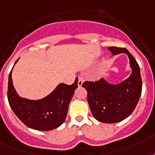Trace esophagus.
<instances>
[{
    "instance_id": "obj_1",
    "label": "esophagus",
    "mask_w": 155,
    "mask_h": 155,
    "mask_svg": "<svg viewBox=\"0 0 155 155\" xmlns=\"http://www.w3.org/2000/svg\"><path fill=\"white\" fill-rule=\"evenodd\" d=\"M83 83H84V78L82 76H79L78 77V86L81 87L83 85Z\"/></svg>"
}]
</instances>
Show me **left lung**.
<instances>
[{
	"instance_id": "8db88e82",
	"label": "left lung",
	"mask_w": 155,
	"mask_h": 155,
	"mask_svg": "<svg viewBox=\"0 0 155 155\" xmlns=\"http://www.w3.org/2000/svg\"><path fill=\"white\" fill-rule=\"evenodd\" d=\"M112 55L127 54L131 74L119 84H110L102 78L96 82H84L87 91V102L93 116L99 122L114 123L127 119L134 110L142 93V80L138 63L123 48L110 47Z\"/></svg>"
}]
</instances>
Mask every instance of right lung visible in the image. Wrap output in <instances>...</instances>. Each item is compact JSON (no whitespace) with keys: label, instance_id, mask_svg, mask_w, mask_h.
<instances>
[{"label":"right lung","instance_id":"add662e5","mask_svg":"<svg viewBox=\"0 0 155 155\" xmlns=\"http://www.w3.org/2000/svg\"><path fill=\"white\" fill-rule=\"evenodd\" d=\"M13 67L8 75V100L12 111L25 125L34 130L44 131L59 127L65 121L69 104L78 87V79L71 85L62 83L58 84L50 94L42 99H28L21 97L13 86Z\"/></svg>","mask_w":155,"mask_h":155}]
</instances>
